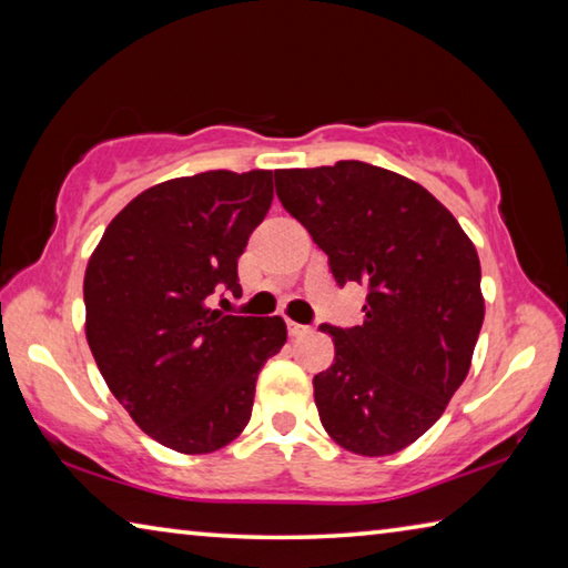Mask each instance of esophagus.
Listing matches in <instances>:
<instances>
[{
    "mask_svg": "<svg viewBox=\"0 0 568 568\" xmlns=\"http://www.w3.org/2000/svg\"><path fill=\"white\" fill-rule=\"evenodd\" d=\"M285 325H287V333H291L293 338H301V335H307V333H311V325L295 323V321H291V318L285 321Z\"/></svg>",
    "mask_w": 568,
    "mask_h": 568,
    "instance_id": "34e87169",
    "label": "esophagus"
}]
</instances>
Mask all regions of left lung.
I'll use <instances>...</instances> for the list:
<instances>
[{
	"instance_id": "8db88e82",
	"label": "left lung",
	"mask_w": 568,
	"mask_h": 568,
	"mask_svg": "<svg viewBox=\"0 0 568 568\" xmlns=\"http://www.w3.org/2000/svg\"><path fill=\"white\" fill-rule=\"evenodd\" d=\"M275 192L335 283L368 291L363 325H321L335 345L313 378L323 428L358 456L396 454L434 426L470 368L484 323L476 247L426 187L368 162L275 170Z\"/></svg>"
}]
</instances>
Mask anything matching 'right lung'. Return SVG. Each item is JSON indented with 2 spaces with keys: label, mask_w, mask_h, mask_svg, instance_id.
<instances>
[{
  "label": "right lung",
  "mask_w": 568,
  "mask_h": 568,
  "mask_svg": "<svg viewBox=\"0 0 568 568\" xmlns=\"http://www.w3.org/2000/svg\"><path fill=\"white\" fill-rule=\"evenodd\" d=\"M273 203V172L213 170L142 192L104 230L84 273L88 343L132 420L180 454L247 426L283 318L210 311L240 297L237 257Z\"/></svg>",
  "instance_id": "right-lung-1"
}]
</instances>
